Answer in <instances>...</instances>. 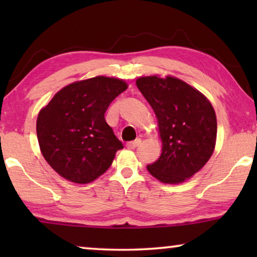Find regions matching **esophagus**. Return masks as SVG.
<instances>
[{"instance_id": "obj_1", "label": "esophagus", "mask_w": 257, "mask_h": 257, "mask_svg": "<svg viewBox=\"0 0 257 257\" xmlns=\"http://www.w3.org/2000/svg\"><path fill=\"white\" fill-rule=\"evenodd\" d=\"M140 143H142V139H136V140H133V142H128L127 144H126V146H127V149L133 150V149H136V147H138Z\"/></svg>"}]
</instances>
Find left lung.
I'll use <instances>...</instances> for the list:
<instances>
[{"mask_svg":"<svg viewBox=\"0 0 257 257\" xmlns=\"http://www.w3.org/2000/svg\"><path fill=\"white\" fill-rule=\"evenodd\" d=\"M137 87L152 106L163 142L161 156L147 171L165 184H180L212 157L216 115L208 99L174 77H142Z\"/></svg>","mask_w":257,"mask_h":257,"instance_id":"8db88e82","label":"left lung"}]
</instances>
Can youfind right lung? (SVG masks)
<instances>
[{
	"label": "right lung",
	"instance_id": "add662e5",
	"mask_svg": "<svg viewBox=\"0 0 257 257\" xmlns=\"http://www.w3.org/2000/svg\"><path fill=\"white\" fill-rule=\"evenodd\" d=\"M124 80L98 76L63 87L37 118V138L48 164L66 180L93 181L111 166L122 144L105 120Z\"/></svg>",
	"mask_w": 257,
	"mask_h": 257
}]
</instances>
